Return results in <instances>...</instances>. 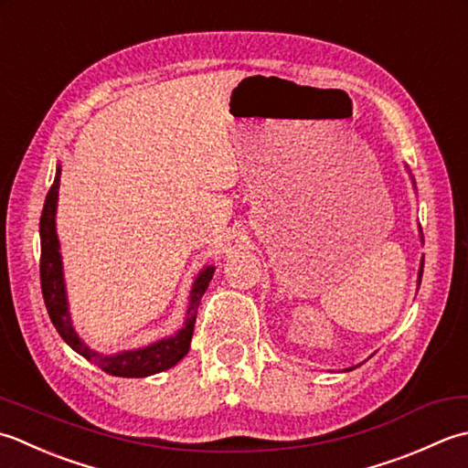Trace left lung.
I'll use <instances>...</instances> for the list:
<instances>
[{"mask_svg": "<svg viewBox=\"0 0 468 468\" xmlns=\"http://www.w3.org/2000/svg\"><path fill=\"white\" fill-rule=\"evenodd\" d=\"M420 279H422V271H420Z\"/></svg>", "mask_w": 468, "mask_h": 468, "instance_id": "left-lung-1", "label": "left lung"}]
</instances>
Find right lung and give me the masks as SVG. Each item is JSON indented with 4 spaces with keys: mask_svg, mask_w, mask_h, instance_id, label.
I'll list each match as a JSON object with an SVG mask.
<instances>
[{
    "mask_svg": "<svg viewBox=\"0 0 468 468\" xmlns=\"http://www.w3.org/2000/svg\"><path fill=\"white\" fill-rule=\"evenodd\" d=\"M58 187H60V169H56L54 184L50 186L46 194L44 209L40 216V284L48 314L54 323L56 331L60 337L69 343V346L99 366L109 376L119 378H145L159 374V371L174 367L177 361L189 351V343H192L194 325H196V313L199 307V299L206 292L209 281L214 276V266L202 271L192 289V301H189L186 327L181 329L176 337L161 339L154 346L143 347L137 351H125L121 356H101L97 351L89 349V346L76 335L72 329V323L69 317V307H66V294H64V281H62V262L58 252V238H56V226H54V214H56V199H58Z\"/></svg>",
    "mask_w": 468,
    "mask_h": 468,
    "instance_id": "add662e5",
    "label": "right lung"
}]
</instances>
